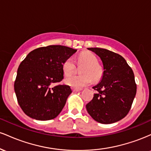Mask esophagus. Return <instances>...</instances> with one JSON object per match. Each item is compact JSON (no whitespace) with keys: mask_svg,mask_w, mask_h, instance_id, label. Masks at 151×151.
<instances>
[{"mask_svg":"<svg viewBox=\"0 0 151 151\" xmlns=\"http://www.w3.org/2000/svg\"><path fill=\"white\" fill-rule=\"evenodd\" d=\"M72 90H73V91H81V90H82L81 89H77V88H73V89H72Z\"/></svg>","mask_w":151,"mask_h":151,"instance_id":"esophagus-1","label":"esophagus"}]
</instances>
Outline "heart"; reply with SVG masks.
Segmentation results:
<instances>
[{"label": "heart", "mask_w": 151, "mask_h": 151, "mask_svg": "<svg viewBox=\"0 0 151 151\" xmlns=\"http://www.w3.org/2000/svg\"><path fill=\"white\" fill-rule=\"evenodd\" d=\"M78 62L79 64L86 65L83 70V75H73L65 79L66 84L74 88L81 89L89 85L94 81H98L102 76V70L98 65V60L93 53L86 52L81 53L78 57ZM76 69V65L74 59L69 58L63 62L62 70L66 76L72 75Z\"/></svg>", "instance_id": "heart-1"}]
</instances>
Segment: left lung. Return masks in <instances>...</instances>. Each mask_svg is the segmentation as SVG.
<instances>
[{"label":"left lung","mask_w":151,"mask_h":151,"mask_svg":"<svg viewBox=\"0 0 151 151\" xmlns=\"http://www.w3.org/2000/svg\"><path fill=\"white\" fill-rule=\"evenodd\" d=\"M101 59L104 72L101 81L93 86L96 93L86 105L93 119L104 124L124 119L131 109L136 93L134 74L125 59L103 48H87Z\"/></svg>","instance_id":"left-lung-1"}]
</instances>
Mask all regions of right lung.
Returning a JSON list of instances; mask_svg holds the SVG:
<instances>
[{
	"label": "right lung",
	"instance_id": "obj_1",
	"mask_svg": "<svg viewBox=\"0 0 151 151\" xmlns=\"http://www.w3.org/2000/svg\"><path fill=\"white\" fill-rule=\"evenodd\" d=\"M76 52L62 45L42 47L31 51L20 63L14 89L26 115L47 121L60 114L72 89L68 85H52L63 79V62Z\"/></svg>",
	"mask_w": 151,
	"mask_h": 151
}]
</instances>
